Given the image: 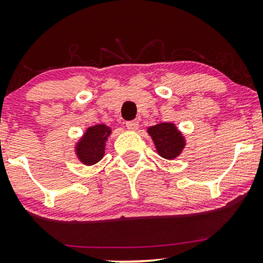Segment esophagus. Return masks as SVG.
Returning <instances> with one entry per match:
<instances>
[{
    "label": "esophagus",
    "mask_w": 263,
    "mask_h": 263,
    "mask_svg": "<svg viewBox=\"0 0 263 263\" xmlns=\"http://www.w3.org/2000/svg\"><path fill=\"white\" fill-rule=\"evenodd\" d=\"M126 126H127L128 129H132V131H135V129L138 128V121H137V120H131V121L126 122Z\"/></svg>",
    "instance_id": "34e87169"
}]
</instances>
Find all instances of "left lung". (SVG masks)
Returning a JSON list of instances; mask_svg holds the SVG:
<instances>
[{
  "instance_id": "1",
  "label": "left lung",
  "mask_w": 263,
  "mask_h": 263,
  "mask_svg": "<svg viewBox=\"0 0 263 263\" xmlns=\"http://www.w3.org/2000/svg\"><path fill=\"white\" fill-rule=\"evenodd\" d=\"M159 156L165 159H173L184 147V140L173 123L162 122L148 128Z\"/></svg>"
}]
</instances>
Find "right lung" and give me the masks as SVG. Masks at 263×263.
Returning <instances> with one entry per match:
<instances>
[{
    "mask_svg": "<svg viewBox=\"0 0 263 263\" xmlns=\"http://www.w3.org/2000/svg\"><path fill=\"white\" fill-rule=\"evenodd\" d=\"M110 134V128L105 125H98L90 127L85 136L78 144L77 152L80 161L85 164H95L104 156L105 140Z\"/></svg>",
    "mask_w": 263,
    "mask_h": 263,
    "instance_id": "right-lung-1",
    "label": "right lung"
}]
</instances>
